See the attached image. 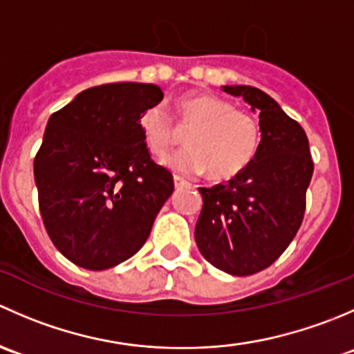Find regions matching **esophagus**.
Instances as JSON below:
<instances>
[{"label": "esophagus", "instance_id": "34e87169", "mask_svg": "<svg viewBox=\"0 0 354 354\" xmlns=\"http://www.w3.org/2000/svg\"><path fill=\"white\" fill-rule=\"evenodd\" d=\"M187 187H190V181L188 180H185V178H181V176H174V188H176V190H180V188H187Z\"/></svg>", "mask_w": 354, "mask_h": 354}]
</instances>
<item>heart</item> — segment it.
Segmentation results:
<instances>
[{"label": "heart", "instance_id": "1", "mask_svg": "<svg viewBox=\"0 0 354 354\" xmlns=\"http://www.w3.org/2000/svg\"><path fill=\"white\" fill-rule=\"evenodd\" d=\"M181 131H190V147L164 162L180 173L209 171L214 180H231L255 160L262 144L260 123L252 113L207 92L183 95L176 106ZM138 128L149 151L166 156L181 140L180 130L166 108L154 104L142 111Z\"/></svg>", "mask_w": 354, "mask_h": 354}]
</instances>
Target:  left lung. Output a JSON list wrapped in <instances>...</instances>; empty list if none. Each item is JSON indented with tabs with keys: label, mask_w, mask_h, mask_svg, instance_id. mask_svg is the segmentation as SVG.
I'll return each mask as SVG.
<instances>
[{
	"label": "left lung",
	"mask_w": 354,
	"mask_h": 354,
	"mask_svg": "<svg viewBox=\"0 0 354 354\" xmlns=\"http://www.w3.org/2000/svg\"><path fill=\"white\" fill-rule=\"evenodd\" d=\"M223 91L259 111L262 144L243 173L198 188L203 205L195 241L216 269L252 276L272 266L298 233L313 160L305 130L270 95L250 85H224Z\"/></svg>",
	"instance_id": "obj_1"
}]
</instances>
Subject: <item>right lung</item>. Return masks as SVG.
I'll use <instances>...</instances> for the list:
<instances>
[{"label": "right lung", "mask_w": 354, "mask_h": 354, "mask_svg": "<svg viewBox=\"0 0 354 354\" xmlns=\"http://www.w3.org/2000/svg\"><path fill=\"white\" fill-rule=\"evenodd\" d=\"M162 97L152 84H104L49 118L34 159L39 210L75 266L104 270L133 257L173 194V174L152 160L138 128Z\"/></svg>", "instance_id": "right-lung-1"}]
</instances>
